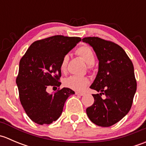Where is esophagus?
Here are the masks:
<instances>
[{"mask_svg":"<svg viewBox=\"0 0 146 146\" xmlns=\"http://www.w3.org/2000/svg\"><path fill=\"white\" fill-rule=\"evenodd\" d=\"M76 95H80V96H82V95H85L84 92H76Z\"/></svg>","mask_w":146,"mask_h":146,"instance_id":"1","label":"esophagus"}]
</instances>
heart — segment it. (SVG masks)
<instances>
[{
    "label": "heart",
    "instance_id": "obj_1",
    "mask_svg": "<svg viewBox=\"0 0 146 146\" xmlns=\"http://www.w3.org/2000/svg\"><path fill=\"white\" fill-rule=\"evenodd\" d=\"M76 54L84 60L85 63L88 65V68L90 69L92 66L95 64V56L92 48L88 46H82L79 47L76 51ZM68 61V56H65L61 61V71H65ZM90 83V80L85 76H71L64 80V84L66 87L70 88L73 90L82 91L86 88L87 85Z\"/></svg>",
    "mask_w": 146,
    "mask_h": 146
}]
</instances>
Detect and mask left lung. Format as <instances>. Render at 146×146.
<instances>
[{
    "instance_id": "left-lung-1",
    "label": "left lung",
    "mask_w": 146,
    "mask_h": 146,
    "mask_svg": "<svg viewBox=\"0 0 146 146\" xmlns=\"http://www.w3.org/2000/svg\"><path fill=\"white\" fill-rule=\"evenodd\" d=\"M82 42L93 48L99 60L98 74L90 88L100 93L92 95L95 101L86 113L95 124L111 126L131 107L137 87L133 65L124 50L114 42L95 36L85 37Z\"/></svg>"
}]
</instances>
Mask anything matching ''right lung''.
<instances>
[{
    "label": "right lung",
    "instance_id": "obj_1",
    "mask_svg": "<svg viewBox=\"0 0 146 146\" xmlns=\"http://www.w3.org/2000/svg\"><path fill=\"white\" fill-rule=\"evenodd\" d=\"M81 41L80 37L55 35L32 43L20 59L16 83L22 106L32 121L50 124L59 118L66 100L75 92L68 88L49 94V87H59L63 58Z\"/></svg>",
    "mask_w": 146,
    "mask_h": 146
}]
</instances>
